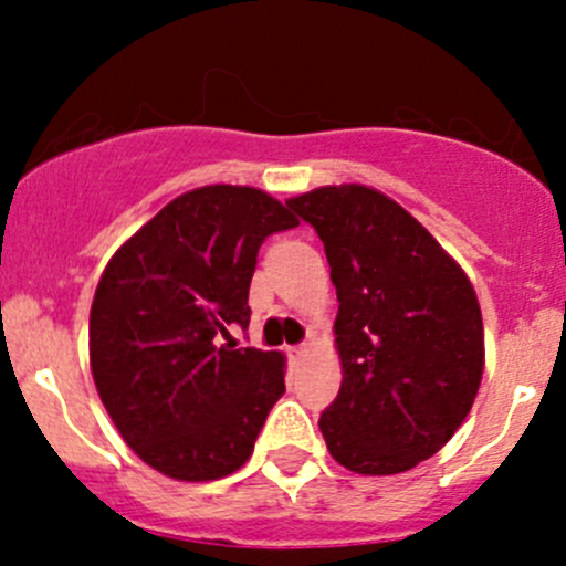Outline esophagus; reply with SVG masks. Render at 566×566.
Segmentation results:
<instances>
[{"instance_id": "obj_1", "label": "esophagus", "mask_w": 566, "mask_h": 566, "mask_svg": "<svg viewBox=\"0 0 566 566\" xmlns=\"http://www.w3.org/2000/svg\"><path fill=\"white\" fill-rule=\"evenodd\" d=\"M287 356H290V361H301V358L306 356V345H295V347H290Z\"/></svg>"}]
</instances>
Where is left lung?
<instances>
[{
  "mask_svg": "<svg viewBox=\"0 0 566 566\" xmlns=\"http://www.w3.org/2000/svg\"><path fill=\"white\" fill-rule=\"evenodd\" d=\"M287 208L315 227L339 301L342 386L319 416L325 447L347 471H410L458 432L476 399V293L441 243L375 188L323 186Z\"/></svg>",
  "mask_w": 566,
  "mask_h": 566,
  "instance_id": "1",
  "label": "left lung"
}]
</instances>
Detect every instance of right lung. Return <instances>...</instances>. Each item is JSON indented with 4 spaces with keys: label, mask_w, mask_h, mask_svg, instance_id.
Listing matches in <instances>:
<instances>
[{
    "label": "right lung",
    "mask_w": 566,
    "mask_h": 566,
    "mask_svg": "<svg viewBox=\"0 0 566 566\" xmlns=\"http://www.w3.org/2000/svg\"><path fill=\"white\" fill-rule=\"evenodd\" d=\"M298 219L249 186L172 199L108 260L90 310V367L123 441L177 482L238 471L284 394V356L221 345L249 325L256 251Z\"/></svg>",
    "instance_id": "obj_1"
}]
</instances>
